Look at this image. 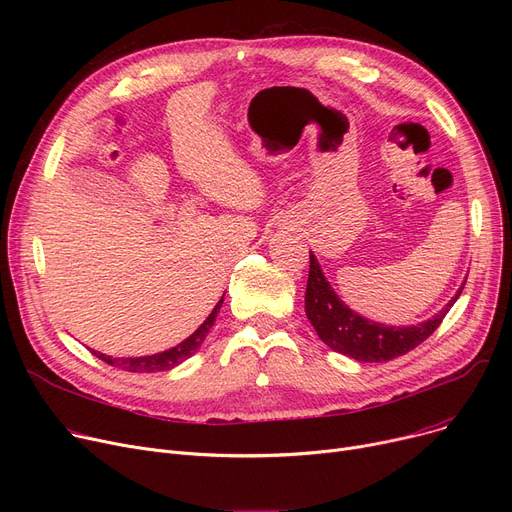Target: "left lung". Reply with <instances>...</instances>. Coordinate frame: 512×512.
Segmentation results:
<instances>
[{
	"mask_svg": "<svg viewBox=\"0 0 512 512\" xmlns=\"http://www.w3.org/2000/svg\"><path fill=\"white\" fill-rule=\"evenodd\" d=\"M463 288L456 292V297L432 319H427L417 326L392 328V326L375 324V321L363 319L361 315L348 309L338 299V294L332 290L326 276L321 274V267L315 255L311 253L309 280H307V292H305V311L321 342H326L332 351L342 353L346 357H353L363 363H384V361L407 355L423 340L432 336L442 324V319L446 317L450 307L454 305V301L459 299Z\"/></svg>",
	"mask_w": 512,
	"mask_h": 512,
	"instance_id": "1",
	"label": "left lung"
}]
</instances>
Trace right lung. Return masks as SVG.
I'll return each mask as SVG.
<instances>
[{
	"label": "right lung",
	"instance_id": "add662e5",
	"mask_svg": "<svg viewBox=\"0 0 512 512\" xmlns=\"http://www.w3.org/2000/svg\"><path fill=\"white\" fill-rule=\"evenodd\" d=\"M224 303V297L220 299V303L215 305V309L209 313V317L203 321V326L193 334L188 336L184 342H180L178 346L170 348V351H164L159 355H151V357H134V359H112L107 355H101V353H95V357H99L101 361H105L107 365L112 367H118V369H124V371H130V373H151V371H168L172 367H176L178 363H182L184 359H188L191 355L197 353V348L203 344L205 336L209 334L211 326L215 317H218L220 313V307Z\"/></svg>",
	"mask_w": 512,
	"mask_h": 512
}]
</instances>
